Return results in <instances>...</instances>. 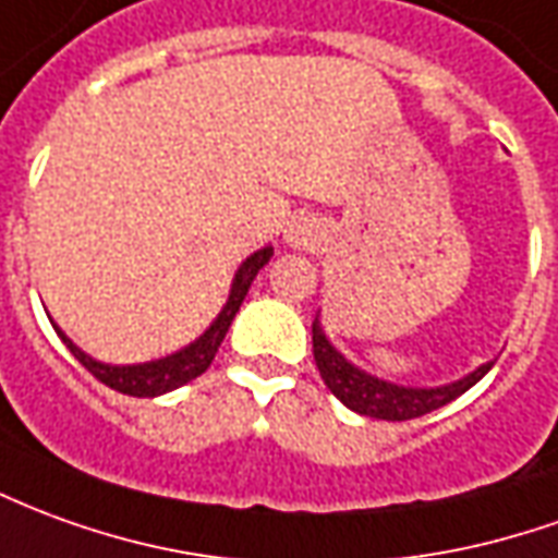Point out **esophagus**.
<instances>
[{
    "label": "esophagus",
    "instance_id": "34e87169",
    "mask_svg": "<svg viewBox=\"0 0 558 558\" xmlns=\"http://www.w3.org/2000/svg\"><path fill=\"white\" fill-rule=\"evenodd\" d=\"M290 244H295V247H302V244H307V232L305 229H290Z\"/></svg>",
    "mask_w": 558,
    "mask_h": 558
}]
</instances>
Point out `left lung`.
<instances>
[{"mask_svg": "<svg viewBox=\"0 0 558 558\" xmlns=\"http://www.w3.org/2000/svg\"><path fill=\"white\" fill-rule=\"evenodd\" d=\"M311 332H314V362H317L323 384L332 389L335 399L344 401L350 411L374 416V420H392V423L399 420L401 423V420L432 414L459 399L462 392H469L483 374L493 368V362H486L481 368H474L471 374L459 377L453 384H444V387H399V384L380 380V377L356 368L353 362H347L323 332L319 314L314 317Z\"/></svg>", "mask_w": 558, "mask_h": 558, "instance_id": "1", "label": "left lung"}]
</instances>
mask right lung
<instances>
[{
	"label": "right lung",
	"mask_w": 558,
	"mask_h": 558,
	"mask_svg": "<svg viewBox=\"0 0 558 558\" xmlns=\"http://www.w3.org/2000/svg\"><path fill=\"white\" fill-rule=\"evenodd\" d=\"M271 253H275L271 247H263V251H256L253 256H247V259L241 263L239 271H235V280H232V290H229V299H226L223 311H220L217 319L205 329V335H198L193 344H186L184 350H178V353H171V356H162V360L142 362V365H108V362L93 360V356H87L81 347L72 344V338H65V335L60 332V326H53V329H57V335L62 338V344L72 350V356H75L96 380H102L105 387L117 389V392H123V396H135V399H154V396H162V392L184 387L190 380H196L198 374L208 372V365H211L214 356H217V350L223 344L232 319L239 314L244 295L251 290L253 278H256L259 268L271 259Z\"/></svg>",
	"instance_id": "right-lung-1"
}]
</instances>
